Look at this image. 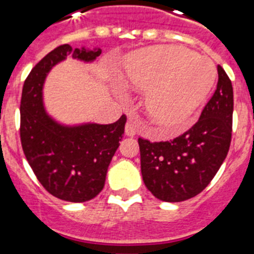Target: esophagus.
Instances as JSON below:
<instances>
[{
  "instance_id": "esophagus-1",
  "label": "esophagus",
  "mask_w": 254,
  "mask_h": 254,
  "mask_svg": "<svg viewBox=\"0 0 254 254\" xmlns=\"http://www.w3.org/2000/svg\"><path fill=\"white\" fill-rule=\"evenodd\" d=\"M137 131H138L137 123L132 120L127 121V123H126V127H125V133L127 134V136H131L132 137V136H134V134L137 133Z\"/></svg>"
}]
</instances>
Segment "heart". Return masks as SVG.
<instances>
[{
  "label": "heart",
  "instance_id": "obj_1",
  "mask_svg": "<svg viewBox=\"0 0 254 254\" xmlns=\"http://www.w3.org/2000/svg\"><path fill=\"white\" fill-rule=\"evenodd\" d=\"M126 82L146 90L147 117L167 133L181 131L201 107L216 78L210 60L177 46L136 51L126 58Z\"/></svg>",
  "mask_w": 254,
  "mask_h": 254
}]
</instances>
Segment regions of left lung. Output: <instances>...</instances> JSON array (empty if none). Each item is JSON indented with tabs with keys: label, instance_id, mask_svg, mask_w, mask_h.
I'll return each mask as SVG.
<instances>
[{
	"label": "left lung",
	"instance_id": "1",
	"mask_svg": "<svg viewBox=\"0 0 254 254\" xmlns=\"http://www.w3.org/2000/svg\"><path fill=\"white\" fill-rule=\"evenodd\" d=\"M217 86L199 120L165 142L138 138L141 174L147 190L165 202H181L208 186L228 155L232 141L233 86L217 66Z\"/></svg>",
	"mask_w": 254,
	"mask_h": 254
}]
</instances>
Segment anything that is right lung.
Listing matches in <instances>:
<instances>
[{"mask_svg": "<svg viewBox=\"0 0 254 254\" xmlns=\"http://www.w3.org/2000/svg\"><path fill=\"white\" fill-rule=\"evenodd\" d=\"M100 53V48L57 47L31 69L22 87L20 138L26 160L40 185L68 202H85L100 193L127 118L123 114L111 125H61L46 112L43 85L52 67L67 56L93 62Z\"/></svg>", "mask_w": 254, "mask_h": 254, "instance_id": "right-lung-1", "label": "right lung"}]
</instances>
